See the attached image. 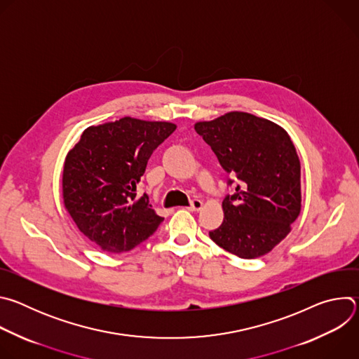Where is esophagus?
I'll list each match as a JSON object with an SVG mask.
<instances>
[{
  "instance_id": "34e87169",
  "label": "esophagus",
  "mask_w": 359,
  "mask_h": 359,
  "mask_svg": "<svg viewBox=\"0 0 359 359\" xmlns=\"http://www.w3.org/2000/svg\"><path fill=\"white\" fill-rule=\"evenodd\" d=\"M203 208V201L200 198H193L190 201V206L187 208L190 212H198Z\"/></svg>"
}]
</instances>
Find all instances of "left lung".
I'll use <instances>...</instances> for the list:
<instances>
[{"instance_id": "1", "label": "left lung", "mask_w": 359, "mask_h": 359, "mask_svg": "<svg viewBox=\"0 0 359 359\" xmlns=\"http://www.w3.org/2000/svg\"><path fill=\"white\" fill-rule=\"evenodd\" d=\"M234 179L223 200L224 220L210 238L240 259H257L290 233L301 210L299 159L287 132L245 112L194 125Z\"/></svg>"}]
</instances>
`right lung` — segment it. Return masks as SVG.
I'll use <instances>...</instances> for the list:
<instances>
[{"instance_id": "right-lung-1", "label": "right lung", "mask_w": 359, "mask_h": 359, "mask_svg": "<svg viewBox=\"0 0 359 359\" xmlns=\"http://www.w3.org/2000/svg\"><path fill=\"white\" fill-rule=\"evenodd\" d=\"M175 129L169 122L122 118L88 128L68 153L65 208L78 229L104 251H129L163 222L149 196H137V186L151 153Z\"/></svg>"}]
</instances>
